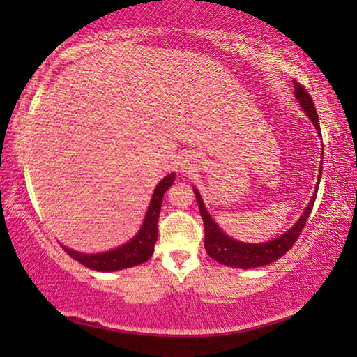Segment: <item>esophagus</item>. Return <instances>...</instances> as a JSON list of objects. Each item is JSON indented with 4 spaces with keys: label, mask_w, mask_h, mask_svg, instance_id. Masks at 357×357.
Instances as JSON below:
<instances>
[{
    "label": "esophagus",
    "mask_w": 357,
    "mask_h": 357,
    "mask_svg": "<svg viewBox=\"0 0 357 357\" xmlns=\"http://www.w3.org/2000/svg\"><path fill=\"white\" fill-rule=\"evenodd\" d=\"M183 169L188 170V169H192V167H190V164H187V165H183Z\"/></svg>",
    "instance_id": "esophagus-1"
}]
</instances>
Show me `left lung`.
<instances>
[{"label":"left lung","mask_w":357,"mask_h":357,"mask_svg":"<svg viewBox=\"0 0 357 357\" xmlns=\"http://www.w3.org/2000/svg\"><path fill=\"white\" fill-rule=\"evenodd\" d=\"M294 94H296V99L299 100L301 107L307 114V116L314 121L315 128L320 131L319 115H317L314 100H312L309 92H307L297 81H294ZM321 165H320V175H321ZM320 175H319V180H317V185L320 183ZM193 192H195V197H197L199 214H202V219L204 224V248H206L208 255L211 257L213 260L221 263V265L242 268V270L268 265V263L276 261L278 258L284 255L286 252H289L291 247L294 245L297 238H299L302 229H304L307 219L310 216V211L312 208H314V202L317 198V190H315L314 197L310 198V202L307 204L305 211L302 213L299 221H297L286 234H282V236L270 242L245 243V242L234 241V238L226 236V234L218 227V224L213 221V218L209 216V213L206 211V208H204L202 195L198 193V190L193 188Z\"/></svg>","instance_id":"obj_1"}]
</instances>
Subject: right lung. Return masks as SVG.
Returning a JSON list of instances; mask_svg holds the SVG:
<instances>
[{"instance_id":"obj_1","label":"right lung","mask_w":357,"mask_h":357,"mask_svg":"<svg viewBox=\"0 0 357 357\" xmlns=\"http://www.w3.org/2000/svg\"><path fill=\"white\" fill-rule=\"evenodd\" d=\"M174 180L175 174H170L167 177L160 180L159 185L154 190L153 198H151L143 226H141L139 232L136 234L130 242H126L125 245L104 253H79L71 250V248L63 247L65 252L71 258H75L76 261H79L81 265L96 271H116L148 261L149 258L153 257L154 243L158 241V219L164 193L167 192V188L174 183Z\"/></svg>"}]
</instances>
